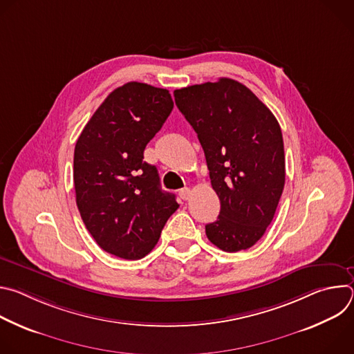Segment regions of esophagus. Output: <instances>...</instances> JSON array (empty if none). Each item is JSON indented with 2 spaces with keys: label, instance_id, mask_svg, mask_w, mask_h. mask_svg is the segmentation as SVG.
<instances>
[{
  "label": "esophagus",
  "instance_id": "1",
  "mask_svg": "<svg viewBox=\"0 0 354 354\" xmlns=\"http://www.w3.org/2000/svg\"><path fill=\"white\" fill-rule=\"evenodd\" d=\"M190 194H192V192H190V189H189V187H185V189L179 190V196H180V198H182V200H189Z\"/></svg>",
  "mask_w": 354,
  "mask_h": 354
}]
</instances>
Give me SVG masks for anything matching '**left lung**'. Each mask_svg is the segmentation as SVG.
Listing matches in <instances>:
<instances>
[{
  "label": "left lung",
  "instance_id": "1",
  "mask_svg": "<svg viewBox=\"0 0 354 354\" xmlns=\"http://www.w3.org/2000/svg\"><path fill=\"white\" fill-rule=\"evenodd\" d=\"M175 104L203 147L220 198L217 221L206 225L224 252L254 246L270 225L286 180L277 119L243 84L220 78L175 89Z\"/></svg>",
  "mask_w": 354,
  "mask_h": 354
}]
</instances>
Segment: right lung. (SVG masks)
Returning a JSON list of instances; mask_svg holds the SVG:
<instances>
[{"instance_id":"1","label":"right lung","mask_w":354,"mask_h":354,"mask_svg":"<svg viewBox=\"0 0 354 354\" xmlns=\"http://www.w3.org/2000/svg\"><path fill=\"white\" fill-rule=\"evenodd\" d=\"M172 109L168 89L131 81L108 95L77 140V207L96 243L118 258L148 255L179 207L157 168L142 161Z\"/></svg>"}]
</instances>
